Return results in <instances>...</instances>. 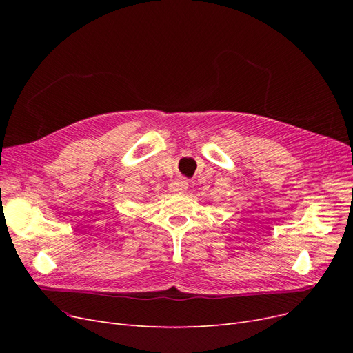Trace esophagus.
I'll return each instance as SVG.
<instances>
[{
  "label": "esophagus",
  "instance_id": "obj_1",
  "mask_svg": "<svg viewBox=\"0 0 353 353\" xmlns=\"http://www.w3.org/2000/svg\"><path fill=\"white\" fill-rule=\"evenodd\" d=\"M169 190L172 193H184L188 190V180L186 179H179V180H174L170 186H169Z\"/></svg>",
  "mask_w": 353,
  "mask_h": 353
}]
</instances>
